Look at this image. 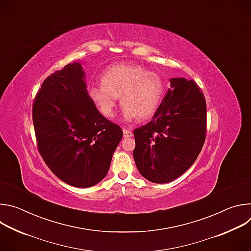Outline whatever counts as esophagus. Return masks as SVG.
<instances>
[{"label": "esophagus", "mask_w": 251, "mask_h": 251, "mask_svg": "<svg viewBox=\"0 0 251 251\" xmlns=\"http://www.w3.org/2000/svg\"><path fill=\"white\" fill-rule=\"evenodd\" d=\"M123 136L125 138H130L133 136V132L131 130H127V129H123Z\"/></svg>", "instance_id": "esophagus-1"}]
</instances>
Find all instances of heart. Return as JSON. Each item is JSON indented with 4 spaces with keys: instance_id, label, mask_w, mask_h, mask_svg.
Masks as SVG:
<instances>
[{
    "instance_id": "b5f03b06",
    "label": "heart",
    "mask_w": 251,
    "mask_h": 251,
    "mask_svg": "<svg viewBox=\"0 0 251 251\" xmlns=\"http://www.w3.org/2000/svg\"><path fill=\"white\" fill-rule=\"evenodd\" d=\"M100 85L88 93L102 115L114 116L118 97L123 105V118L145 120L155 114L165 93L163 78L139 64L118 63L106 69Z\"/></svg>"
}]
</instances>
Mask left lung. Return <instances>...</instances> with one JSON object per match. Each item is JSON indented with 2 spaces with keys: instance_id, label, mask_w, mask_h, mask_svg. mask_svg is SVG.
Segmentation results:
<instances>
[{
  "instance_id": "1",
  "label": "left lung",
  "mask_w": 251,
  "mask_h": 251,
  "mask_svg": "<svg viewBox=\"0 0 251 251\" xmlns=\"http://www.w3.org/2000/svg\"><path fill=\"white\" fill-rule=\"evenodd\" d=\"M152 120L134 130L133 157L148 181L165 184L183 175L197 160L205 140L206 103L194 80L171 78Z\"/></svg>"
}]
</instances>
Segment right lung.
<instances>
[{
    "label": "right lung",
    "mask_w": 251,
    "mask_h": 251,
    "mask_svg": "<svg viewBox=\"0 0 251 251\" xmlns=\"http://www.w3.org/2000/svg\"><path fill=\"white\" fill-rule=\"evenodd\" d=\"M32 121L39 152L61 181L89 188L103 180L123 131L97 110L80 62L45 79L34 98Z\"/></svg>",
    "instance_id": "obj_1"
}]
</instances>
